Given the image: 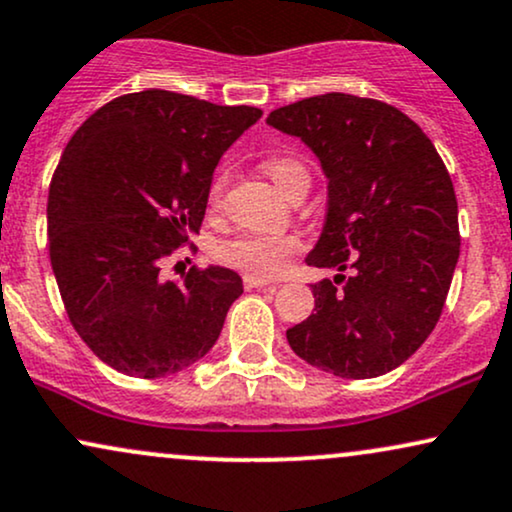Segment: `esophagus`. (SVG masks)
<instances>
[{
	"instance_id": "34e87169",
	"label": "esophagus",
	"mask_w": 512,
	"mask_h": 512,
	"mask_svg": "<svg viewBox=\"0 0 512 512\" xmlns=\"http://www.w3.org/2000/svg\"><path fill=\"white\" fill-rule=\"evenodd\" d=\"M269 283V279H262V276H243V286L248 288V291H252V288H262V286H267Z\"/></svg>"
}]
</instances>
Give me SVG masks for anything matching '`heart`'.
I'll list each match as a JSON object with an SVG mask.
<instances>
[{"label":"heart","instance_id":"1","mask_svg":"<svg viewBox=\"0 0 512 512\" xmlns=\"http://www.w3.org/2000/svg\"><path fill=\"white\" fill-rule=\"evenodd\" d=\"M264 174L274 181V186L283 195H291L298 188H310V169L300 157L293 155H274L262 162ZM226 186H229V171L219 169L209 186V205L219 209L224 202ZM300 250V240L288 233H240L236 238L224 240L217 248V257L221 264L236 269V272L250 276L279 274L291 255Z\"/></svg>","mask_w":512,"mask_h":512}]
</instances>
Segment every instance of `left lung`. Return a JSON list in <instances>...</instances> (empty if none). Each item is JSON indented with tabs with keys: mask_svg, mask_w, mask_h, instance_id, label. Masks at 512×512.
Segmentation results:
<instances>
[{
	"mask_svg": "<svg viewBox=\"0 0 512 512\" xmlns=\"http://www.w3.org/2000/svg\"><path fill=\"white\" fill-rule=\"evenodd\" d=\"M267 121L322 162L329 209L307 264L341 272L312 286L317 312L288 343L336 377H381L427 341L446 303L460 255L451 174L410 116L372 97L326 92Z\"/></svg>",
	"mask_w": 512,
	"mask_h": 512,
	"instance_id": "8db88e82",
	"label": "left lung"
}]
</instances>
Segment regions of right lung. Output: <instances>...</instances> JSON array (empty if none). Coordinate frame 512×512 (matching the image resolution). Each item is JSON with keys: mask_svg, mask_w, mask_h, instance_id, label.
Returning <instances> with one entry per match:
<instances>
[{"mask_svg": "<svg viewBox=\"0 0 512 512\" xmlns=\"http://www.w3.org/2000/svg\"><path fill=\"white\" fill-rule=\"evenodd\" d=\"M262 116L171 90L116 97L64 147L47 197L49 262L73 329L116 372L159 379L217 343L243 281L166 260L205 219L221 155ZM178 267V264H176Z\"/></svg>", "mask_w": 512, "mask_h": 512, "instance_id": "1", "label": "right lung"}]
</instances>
